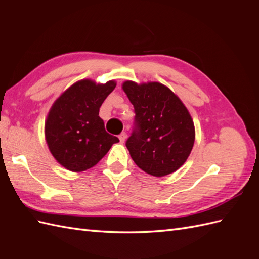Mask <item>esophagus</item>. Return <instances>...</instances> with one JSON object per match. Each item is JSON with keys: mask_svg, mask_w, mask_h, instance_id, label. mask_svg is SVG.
I'll return each instance as SVG.
<instances>
[{"mask_svg": "<svg viewBox=\"0 0 259 259\" xmlns=\"http://www.w3.org/2000/svg\"><path fill=\"white\" fill-rule=\"evenodd\" d=\"M126 137H127V135H126V133H125V132L121 133V134L119 135V139H120V142H121V143H124V142H125V140H126Z\"/></svg>", "mask_w": 259, "mask_h": 259, "instance_id": "obj_1", "label": "esophagus"}]
</instances>
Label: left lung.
Listing matches in <instances>:
<instances>
[{"instance_id": "left-lung-1", "label": "left lung", "mask_w": 259, "mask_h": 259, "mask_svg": "<svg viewBox=\"0 0 259 259\" xmlns=\"http://www.w3.org/2000/svg\"><path fill=\"white\" fill-rule=\"evenodd\" d=\"M123 91L135 110V124L126 147L146 173L162 177L187 161L194 144V124L175 94L158 82H124Z\"/></svg>"}]
</instances>
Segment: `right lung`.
<instances>
[{
    "mask_svg": "<svg viewBox=\"0 0 259 259\" xmlns=\"http://www.w3.org/2000/svg\"><path fill=\"white\" fill-rule=\"evenodd\" d=\"M116 83L81 80L56 99L46 117L45 139L51 153L65 168L83 171L104 158L119 138L106 132L99 116Z\"/></svg>",
    "mask_w": 259,
    "mask_h": 259,
    "instance_id": "1",
    "label": "right lung"
}]
</instances>
